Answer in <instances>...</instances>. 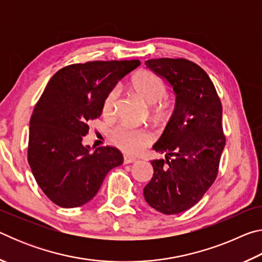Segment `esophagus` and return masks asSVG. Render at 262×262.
Returning <instances> with one entry per match:
<instances>
[{"label":"esophagus","instance_id":"esophagus-1","mask_svg":"<svg viewBox=\"0 0 262 262\" xmlns=\"http://www.w3.org/2000/svg\"><path fill=\"white\" fill-rule=\"evenodd\" d=\"M134 162H136V159L134 157L127 156V155L123 156V164H130V163H134Z\"/></svg>","mask_w":262,"mask_h":262}]
</instances>
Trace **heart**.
<instances>
[{"mask_svg":"<svg viewBox=\"0 0 262 262\" xmlns=\"http://www.w3.org/2000/svg\"><path fill=\"white\" fill-rule=\"evenodd\" d=\"M132 88L144 104L148 106L154 105L151 107V112L156 117H165L168 112V105L162 100L166 95V89L161 78L154 73L140 72L132 78ZM117 98L118 90L114 89L104 101V113L108 114L112 112ZM112 140L122 151L129 155H136L151 143L152 136L144 129H135L129 126L122 125L118 126L112 132Z\"/></svg>","mask_w":262,"mask_h":262,"instance_id":"1","label":"heart"}]
</instances>
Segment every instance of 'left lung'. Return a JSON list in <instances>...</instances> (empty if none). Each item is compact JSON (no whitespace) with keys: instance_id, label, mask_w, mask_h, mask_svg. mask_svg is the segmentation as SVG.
Returning a JSON list of instances; mask_svg holds the SVG:
<instances>
[{"instance_id":"8db88e82","label":"left lung","mask_w":262,"mask_h":262,"mask_svg":"<svg viewBox=\"0 0 262 262\" xmlns=\"http://www.w3.org/2000/svg\"><path fill=\"white\" fill-rule=\"evenodd\" d=\"M147 68L163 78L176 96L174 110L151 161L154 176L143 189L150 207L179 214L201 200L216 179L225 145L222 104L214 84L198 64L185 59H152Z\"/></svg>"}]
</instances>
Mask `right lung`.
I'll return each mask as SVG.
<instances>
[{
	"instance_id": "add662e5",
	"label": "right lung",
	"mask_w": 262,
	"mask_h": 262,
	"mask_svg": "<svg viewBox=\"0 0 262 262\" xmlns=\"http://www.w3.org/2000/svg\"><path fill=\"white\" fill-rule=\"evenodd\" d=\"M139 60L94 61L60 69L43 90L30 120L28 159L39 187L62 208L85 205L108 171L121 165L113 147L83 145L88 122L99 118L117 83Z\"/></svg>"
}]
</instances>
